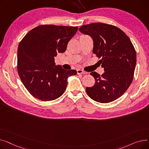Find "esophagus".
<instances>
[{
    "mask_svg": "<svg viewBox=\"0 0 149 149\" xmlns=\"http://www.w3.org/2000/svg\"><path fill=\"white\" fill-rule=\"evenodd\" d=\"M77 72L78 74H87V72H84V70H81V69H77Z\"/></svg>",
    "mask_w": 149,
    "mask_h": 149,
    "instance_id": "34e87169",
    "label": "esophagus"
}]
</instances>
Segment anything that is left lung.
<instances>
[{
  "label": "left lung",
  "instance_id": "obj_1",
  "mask_svg": "<svg viewBox=\"0 0 149 149\" xmlns=\"http://www.w3.org/2000/svg\"><path fill=\"white\" fill-rule=\"evenodd\" d=\"M79 31L92 38V52L101 58L99 62L104 70L101 76L96 72L91 73L95 82L86 89L88 95L102 103L118 99L134 79L136 54L130 38L120 28L103 23L85 25Z\"/></svg>",
  "mask_w": 149,
  "mask_h": 149
}]
</instances>
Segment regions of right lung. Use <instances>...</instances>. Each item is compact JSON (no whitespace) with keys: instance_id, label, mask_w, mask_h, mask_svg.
I'll return each instance as SVG.
<instances>
[{"instance_id":"obj_1","label":"right lung","mask_w":149,"mask_h":149,"mask_svg":"<svg viewBox=\"0 0 149 149\" xmlns=\"http://www.w3.org/2000/svg\"><path fill=\"white\" fill-rule=\"evenodd\" d=\"M77 26L44 25L31 30L17 49V71L26 89L42 101L59 98L66 89L68 77L77 74L56 66L54 57L63 53Z\"/></svg>"}]
</instances>
